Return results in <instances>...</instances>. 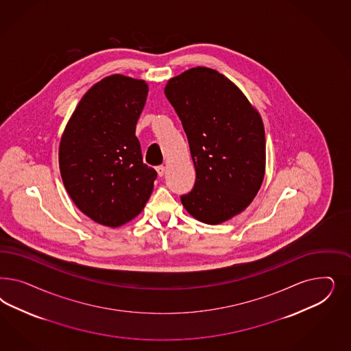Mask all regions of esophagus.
I'll return each instance as SVG.
<instances>
[{
    "label": "esophagus",
    "instance_id": "1",
    "mask_svg": "<svg viewBox=\"0 0 351 351\" xmlns=\"http://www.w3.org/2000/svg\"><path fill=\"white\" fill-rule=\"evenodd\" d=\"M156 170H157V173H158V176H160V178H162V176L165 175V172H166V167H165V166H158V167H157Z\"/></svg>",
    "mask_w": 351,
    "mask_h": 351
}]
</instances>
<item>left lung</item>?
<instances>
[{
    "instance_id": "1",
    "label": "left lung",
    "mask_w": 351,
    "mask_h": 351,
    "mask_svg": "<svg viewBox=\"0 0 351 351\" xmlns=\"http://www.w3.org/2000/svg\"><path fill=\"white\" fill-rule=\"evenodd\" d=\"M186 134L195 184L181 203L202 223H221L252 202L265 173V130L230 80L197 66L165 87Z\"/></svg>"
}]
</instances>
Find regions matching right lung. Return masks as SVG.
<instances>
[{
	"instance_id": "add662e5",
	"label": "right lung",
	"mask_w": 351,
	"mask_h": 351,
	"mask_svg": "<svg viewBox=\"0 0 351 351\" xmlns=\"http://www.w3.org/2000/svg\"><path fill=\"white\" fill-rule=\"evenodd\" d=\"M145 81L113 75L93 86L68 121L59 147L64 186L96 223L117 228L143 211L157 172L143 162L136 122Z\"/></svg>"
}]
</instances>
